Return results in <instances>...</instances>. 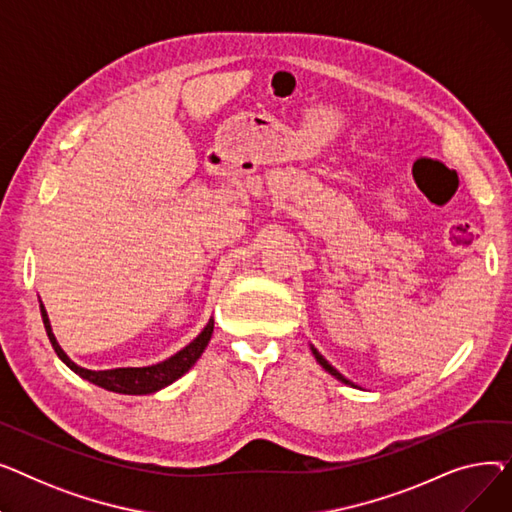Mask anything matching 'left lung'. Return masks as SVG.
I'll use <instances>...</instances> for the list:
<instances>
[{"instance_id": "1", "label": "left lung", "mask_w": 512, "mask_h": 512, "mask_svg": "<svg viewBox=\"0 0 512 512\" xmlns=\"http://www.w3.org/2000/svg\"><path fill=\"white\" fill-rule=\"evenodd\" d=\"M311 351H313V355H315V359H317V363H319V365H321V367H324V369H326V371H328V373H332V375H334V378H336V380H340V382H344V384H351V382H348V380H346V378H344V375H342V373H338V371H336V369H334V367H332V365H330V363H328V361H326V359H324V357H321V355H319V353H317V351H315V348H311Z\"/></svg>"}]
</instances>
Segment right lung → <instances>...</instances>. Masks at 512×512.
<instances>
[{
  "label": "right lung",
  "instance_id": "1",
  "mask_svg": "<svg viewBox=\"0 0 512 512\" xmlns=\"http://www.w3.org/2000/svg\"><path fill=\"white\" fill-rule=\"evenodd\" d=\"M41 317H43V326L47 332V338L53 346L56 355L76 373L80 378L101 386L110 392H118V394H151L157 392L161 388L170 386L172 382H176L180 375H184L188 369H191L197 359L203 355V351L207 348L211 334H213V319H209V324L203 328V332L188 344L184 346L182 351H178L174 357L161 361L157 365H149V367H118V369H105V371H91L85 367H78L74 361H70V357L62 351L56 336L51 332L49 326V317L45 307L41 305Z\"/></svg>",
  "mask_w": 512,
  "mask_h": 512
}]
</instances>
